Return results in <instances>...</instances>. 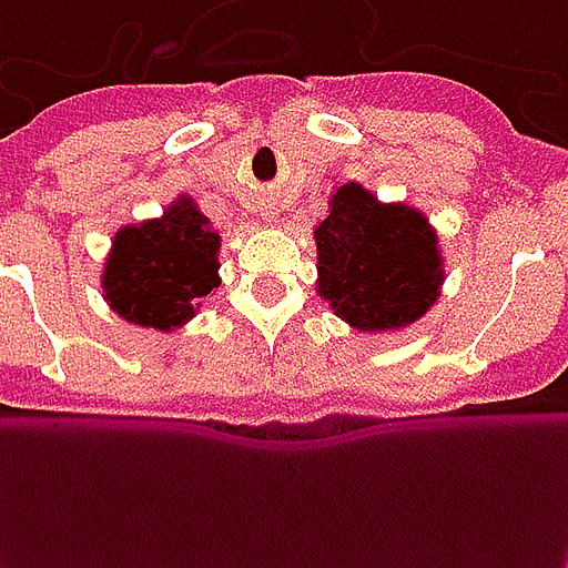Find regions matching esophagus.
Segmentation results:
<instances>
[{
  "mask_svg": "<svg viewBox=\"0 0 568 568\" xmlns=\"http://www.w3.org/2000/svg\"><path fill=\"white\" fill-rule=\"evenodd\" d=\"M266 220H275V214H266Z\"/></svg>",
  "mask_w": 568,
  "mask_h": 568,
  "instance_id": "obj_1",
  "label": "esophagus"
}]
</instances>
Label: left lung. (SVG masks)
<instances>
[{
	"label": "left lung",
	"instance_id": "obj_1",
	"mask_svg": "<svg viewBox=\"0 0 568 568\" xmlns=\"http://www.w3.org/2000/svg\"><path fill=\"white\" fill-rule=\"evenodd\" d=\"M313 237L316 293L357 331L412 325L442 295L438 234L412 205L379 203L359 182H345Z\"/></svg>",
	"mask_w": 568,
	"mask_h": 568
}]
</instances>
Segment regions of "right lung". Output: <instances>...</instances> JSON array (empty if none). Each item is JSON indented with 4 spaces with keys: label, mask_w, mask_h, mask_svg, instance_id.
Segmentation results:
<instances>
[{
    "label": "right lung",
    "mask_w": 568,
    "mask_h": 568,
    "mask_svg": "<svg viewBox=\"0 0 568 568\" xmlns=\"http://www.w3.org/2000/svg\"><path fill=\"white\" fill-rule=\"evenodd\" d=\"M220 234L182 194L156 220L124 226L106 257L104 298L124 322L176 331L196 316L200 298L220 287Z\"/></svg>",
    "instance_id": "1"
}]
</instances>
